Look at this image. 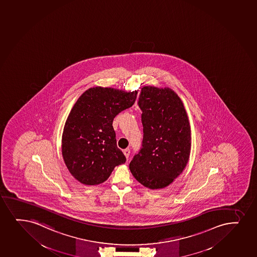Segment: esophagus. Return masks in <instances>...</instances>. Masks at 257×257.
Masks as SVG:
<instances>
[{"mask_svg":"<svg viewBox=\"0 0 257 257\" xmlns=\"http://www.w3.org/2000/svg\"><path fill=\"white\" fill-rule=\"evenodd\" d=\"M123 154L124 155H125V157H126L127 159H128V157H130V149H128V148H127V149H125V150H123Z\"/></svg>","mask_w":257,"mask_h":257,"instance_id":"esophagus-1","label":"esophagus"}]
</instances>
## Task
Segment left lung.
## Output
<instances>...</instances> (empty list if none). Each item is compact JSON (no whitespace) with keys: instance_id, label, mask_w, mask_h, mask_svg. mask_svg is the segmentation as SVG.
<instances>
[{"instance_id":"1","label":"left lung","mask_w":257,"mask_h":257,"mask_svg":"<svg viewBox=\"0 0 257 257\" xmlns=\"http://www.w3.org/2000/svg\"><path fill=\"white\" fill-rule=\"evenodd\" d=\"M138 105L144 135L130 170L146 188L163 189L183 172L189 161L191 130L186 109L169 87H142Z\"/></svg>"}]
</instances>
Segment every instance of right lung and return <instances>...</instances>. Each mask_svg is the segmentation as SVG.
<instances>
[{"label":"right lung","instance_id":"right-lung-1","mask_svg":"<svg viewBox=\"0 0 257 257\" xmlns=\"http://www.w3.org/2000/svg\"><path fill=\"white\" fill-rule=\"evenodd\" d=\"M137 93L96 86L74 103L63 128L62 154L68 171L80 183H103L115 166L126 162L116 146L112 122L115 115L133 105Z\"/></svg>","mask_w":257,"mask_h":257}]
</instances>
